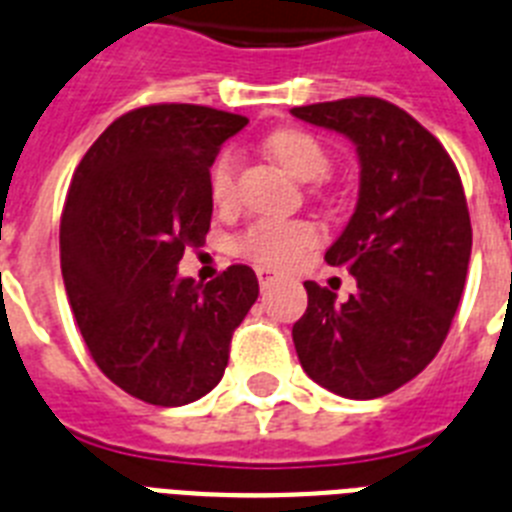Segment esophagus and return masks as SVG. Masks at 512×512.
I'll return each mask as SVG.
<instances>
[{
  "label": "esophagus",
  "mask_w": 512,
  "mask_h": 512,
  "mask_svg": "<svg viewBox=\"0 0 512 512\" xmlns=\"http://www.w3.org/2000/svg\"><path fill=\"white\" fill-rule=\"evenodd\" d=\"M257 281H260V286H263V289H268V286H273V283L278 281V273L276 270H268V268H257Z\"/></svg>",
  "instance_id": "1"
}]
</instances>
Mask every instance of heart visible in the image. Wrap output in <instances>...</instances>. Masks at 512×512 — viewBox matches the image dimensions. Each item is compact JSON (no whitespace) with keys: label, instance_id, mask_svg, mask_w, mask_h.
Returning a JSON list of instances; mask_svg holds the SVG:
<instances>
[{"label":"heart","instance_id":"obj_1","mask_svg":"<svg viewBox=\"0 0 512 512\" xmlns=\"http://www.w3.org/2000/svg\"><path fill=\"white\" fill-rule=\"evenodd\" d=\"M270 156L302 182L322 179L330 169L325 145L307 130H278L268 137ZM239 156L223 150L210 169V200L218 208H231L236 200ZM320 242V229L302 218H260L239 239V249L249 260L270 268H291Z\"/></svg>","mask_w":512,"mask_h":512}]
</instances>
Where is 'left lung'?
<instances>
[{
	"label": "left lung",
	"instance_id": "left-lung-1",
	"mask_svg": "<svg viewBox=\"0 0 512 512\" xmlns=\"http://www.w3.org/2000/svg\"><path fill=\"white\" fill-rule=\"evenodd\" d=\"M341 132L359 156V200L325 252L356 291L343 304L304 281L307 312L294 322L304 372L343 398H380L414 380L440 351L461 302L471 218L448 150L411 114L372 96L291 109Z\"/></svg>",
	"mask_w": 512,
	"mask_h": 512
}]
</instances>
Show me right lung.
I'll return each instance as SVG.
<instances>
[{"label": "right lung", "instance_id": "add662e5", "mask_svg": "<svg viewBox=\"0 0 512 512\" xmlns=\"http://www.w3.org/2000/svg\"><path fill=\"white\" fill-rule=\"evenodd\" d=\"M247 117L153 103L111 122L64 203L62 278L93 362L124 393L184 406L216 388L260 286L249 265L210 283L179 278L210 229V166Z\"/></svg>", "mask_w": 512, "mask_h": 512}]
</instances>
